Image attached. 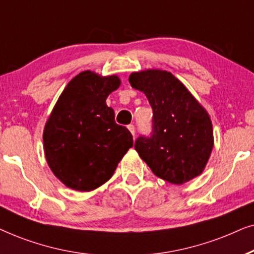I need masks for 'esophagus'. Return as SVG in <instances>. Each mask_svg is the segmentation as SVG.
Here are the masks:
<instances>
[{"mask_svg": "<svg viewBox=\"0 0 254 254\" xmlns=\"http://www.w3.org/2000/svg\"><path fill=\"white\" fill-rule=\"evenodd\" d=\"M127 129L130 130V132L132 133V136L134 137V132H136V127H134V125H133V124H130V125H127Z\"/></svg>", "mask_w": 254, "mask_h": 254, "instance_id": "34e87169", "label": "esophagus"}]
</instances>
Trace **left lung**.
I'll return each mask as SVG.
<instances>
[{"mask_svg":"<svg viewBox=\"0 0 254 254\" xmlns=\"http://www.w3.org/2000/svg\"><path fill=\"white\" fill-rule=\"evenodd\" d=\"M129 82L146 95L153 110L151 133L134 141L139 157L154 175L171 184L182 185L200 175L214 146L207 111L166 70L132 73Z\"/></svg>","mask_w":254,"mask_h":254,"instance_id":"obj_1","label":"left lung"}]
</instances>
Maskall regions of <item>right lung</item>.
<instances>
[{"label": "right lung", "instance_id": "right-lung-1", "mask_svg": "<svg viewBox=\"0 0 254 254\" xmlns=\"http://www.w3.org/2000/svg\"><path fill=\"white\" fill-rule=\"evenodd\" d=\"M117 76L86 70L60 95L44 130L47 164L67 187L93 190L113 177L133 145L132 134L115 122L108 95L120 87Z\"/></svg>", "mask_w": 254, "mask_h": 254}]
</instances>
